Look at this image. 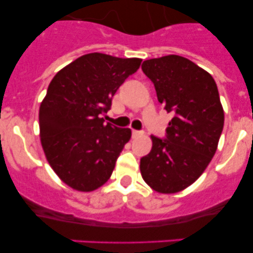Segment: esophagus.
Wrapping results in <instances>:
<instances>
[{
	"label": "esophagus",
	"mask_w": 253,
	"mask_h": 253,
	"mask_svg": "<svg viewBox=\"0 0 253 253\" xmlns=\"http://www.w3.org/2000/svg\"><path fill=\"white\" fill-rule=\"evenodd\" d=\"M143 132L142 131H137V129H133V131H132V136H133V137H137V136H141V134H142Z\"/></svg>",
	"instance_id": "34e87169"
}]
</instances>
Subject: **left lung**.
Masks as SVG:
<instances>
[{"label":"left lung","instance_id":"1","mask_svg":"<svg viewBox=\"0 0 253 253\" xmlns=\"http://www.w3.org/2000/svg\"><path fill=\"white\" fill-rule=\"evenodd\" d=\"M142 71L173 119L166 137L151 136L152 150L141 159V174L157 192H178L204 173L217 150L225 121L218 89L209 72L177 55L145 61Z\"/></svg>","mask_w":253,"mask_h":253}]
</instances>
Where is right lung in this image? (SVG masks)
I'll list each match as a JSON object with an SVG mask.
<instances>
[{
  "label": "right lung",
  "mask_w": 253,
  "mask_h": 253,
  "mask_svg": "<svg viewBox=\"0 0 253 253\" xmlns=\"http://www.w3.org/2000/svg\"><path fill=\"white\" fill-rule=\"evenodd\" d=\"M141 61L94 52L52 79L40 106V137L49 166L73 190L93 191L112 174L131 129L106 124L102 115Z\"/></svg>",
  "instance_id": "1"
}]
</instances>
